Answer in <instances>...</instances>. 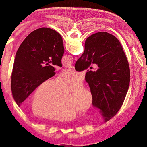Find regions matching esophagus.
<instances>
[{"label": "esophagus", "mask_w": 147, "mask_h": 147, "mask_svg": "<svg viewBox=\"0 0 147 147\" xmlns=\"http://www.w3.org/2000/svg\"><path fill=\"white\" fill-rule=\"evenodd\" d=\"M66 69L70 70V71H73V72L74 71H75V67L74 66H69V67H66Z\"/></svg>", "instance_id": "1"}]
</instances>
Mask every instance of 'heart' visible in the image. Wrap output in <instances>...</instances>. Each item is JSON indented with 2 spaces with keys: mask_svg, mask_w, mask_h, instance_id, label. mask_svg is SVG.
Here are the masks:
<instances>
[{
  "mask_svg": "<svg viewBox=\"0 0 147 147\" xmlns=\"http://www.w3.org/2000/svg\"><path fill=\"white\" fill-rule=\"evenodd\" d=\"M83 75L65 71L56 81L48 79L40 83L34 92L30 107L34 115L56 121H69L77 117L80 111L91 107L92 97L88 90L80 86L72 94L67 93L81 85Z\"/></svg>",
  "mask_w": 147,
  "mask_h": 147,
  "instance_id": "obj_1",
  "label": "heart"
}]
</instances>
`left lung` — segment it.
<instances>
[{"label":"left lung","instance_id":"8db88e82","mask_svg":"<svg viewBox=\"0 0 147 147\" xmlns=\"http://www.w3.org/2000/svg\"><path fill=\"white\" fill-rule=\"evenodd\" d=\"M64 52L63 38L55 30L42 28L28 35L16 52L11 74L12 95L18 105L40 83L54 76L55 69L50 63L62 67Z\"/></svg>","mask_w":147,"mask_h":147}]
</instances>
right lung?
Listing matches in <instances>:
<instances>
[{"label": "right lung", "instance_id": "right-lung-1", "mask_svg": "<svg viewBox=\"0 0 147 147\" xmlns=\"http://www.w3.org/2000/svg\"><path fill=\"white\" fill-rule=\"evenodd\" d=\"M91 63L97 67L88 70L85 80L90 88L93 106L100 109L107 122L117 114L125 99L130 82L129 66L118 40L105 32L92 34L86 40L84 53L75 69L82 72Z\"/></svg>", "mask_w": 147, "mask_h": 147}]
</instances>
